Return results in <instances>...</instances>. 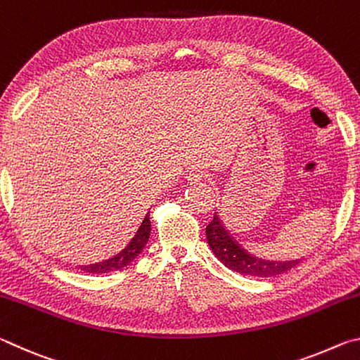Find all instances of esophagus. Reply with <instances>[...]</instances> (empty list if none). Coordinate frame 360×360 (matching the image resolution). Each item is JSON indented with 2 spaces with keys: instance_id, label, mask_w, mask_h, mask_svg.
<instances>
[{
  "instance_id": "obj_1",
  "label": "esophagus",
  "mask_w": 360,
  "mask_h": 360,
  "mask_svg": "<svg viewBox=\"0 0 360 360\" xmlns=\"http://www.w3.org/2000/svg\"><path fill=\"white\" fill-rule=\"evenodd\" d=\"M186 178L188 182H198L203 179V172H200V169H197V168H191V169H187Z\"/></svg>"
}]
</instances>
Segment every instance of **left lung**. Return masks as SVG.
I'll list each match as a JSON object with an SVG mask.
<instances>
[{
  "mask_svg": "<svg viewBox=\"0 0 360 360\" xmlns=\"http://www.w3.org/2000/svg\"><path fill=\"white\" fill-rule=\"evenodd\" d=\"M206 238H208V245L216 257L225 266L240 275L271 278L283 275L300 264V260H265L249 254L245 248H241L231 238L217 212H214L212 221L206 225Z\"/></svg>",
  "mask_w": 360,
  "mask_h": 360,
  "instance_id": "obj_1",
  "label": "left lung"
}]
</instances>
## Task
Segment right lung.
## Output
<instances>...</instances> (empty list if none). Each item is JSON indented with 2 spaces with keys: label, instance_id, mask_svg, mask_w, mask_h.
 Masks as SVG:
<instances>
[{
  "label": "right lung",
  "instance_id": "1",
  "mask_svg": "<svg viewBox=\"0 0 360 360\" xmlns=\"http://www.w3.org/2000/svg\"><path fill=\"white\" fill-rule=\"evenodd\" d=\"M149 235H150V221H149V212L146 214L144 221L139 225V229L136 230V233L133 238L130 240L129 245H127L120 252H117L114 257L98 262V264L94 265H87V266H81V270L85 273H94V275H100V273H111V271H117L120 268L127 266L135 260L146 246V243L149 241Z\"/></svg>",
  "mask_w": 360,
  "mask_h": 360
}]
</instances>
